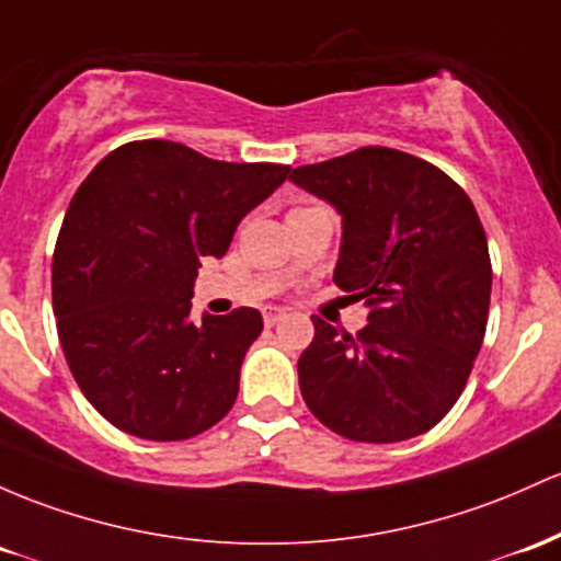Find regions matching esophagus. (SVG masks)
<instances>
[{"mask_svg":"<svg viewBox=\"0 0 561 561\" xmlns=\"http://www.w3.org/2000/svg\"><path fill=\"white\" fill-rule=\"evenodd\" d=\"M282 319H285V311H279V309L263 311V322H266V328H274V324L282 322Z\"/></svg>","mask_w":561,"mask_h":561,"instance_id":"1","label":"esophagus"}]
</instances>
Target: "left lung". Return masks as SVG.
Masks as SVG:
<instances>
[{
    "label": "left lung",
    "mask_w": 561,
    "mask_h": 561,
    "mask_svg": "<svg viewBox=\"0 0 561 561\" xmlns=\"http://www.w3.org/2000/svg\"><path fill=\"white\" fill-rule=\"evenodd\" d=\"M343 215L332 279L370 306L356 335L311 317L300 393L354 442H402L434 428L466 389L484 341L492 266L469 194L436 164L365 146L290 172Z\"/></svg>",
    "instance_id": "left-lung-1"
}]
</instances>
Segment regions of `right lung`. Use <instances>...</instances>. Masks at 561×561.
I'll return each instance as SVG.
<instances>
[{"mask_svg":"<svg viewBox=\"0 0 561 561\" xmlns=\"http://www.w3.org/2000/svg\"><path fill=\"white\" fill-rule=\"evenodd\" d=\"M287 172L133 140L77 188L53 252V309L73 380L111 426L181 442L233 408L263 319L233 309L188 322L191 287L202 257H224Z\"/></svg>","mask_w":561,"mask_h":561,"instance_id":"obj_1","label":"right lung"}]
</instances>
